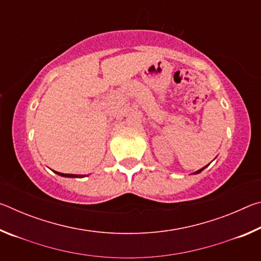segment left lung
<instances>
[{"label":"left lung","instance_id":"left-lung-1","mask_svg":"<svg viewBox=\"0 0 261 261\" xmlns=\"http://www.w3.org/2000/svg\"><path fill=\"white\" fill-rule=\"evenodd\" d=\"M207 166H208V165H207ZM207 166H205V167H204V168H201V169H199V170H197V171H194V173H193V174H194V175H196V174H199V173H201V171H202V170H204V169H205V168H206V167H207Z\"/></svg>","mask_w":261,"mask_h":261}]
</instances>
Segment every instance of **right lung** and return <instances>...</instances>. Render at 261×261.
Wrapping results in <instances>:
<instances>
[{
  "label": "right lung",
  "instance_id": "1",
  "mask_svg": "<svg viewBox=\"0 0 261 261\" xmlns=\"http://www.w3.org/2000/svg\"><path fill=\"white\" fill-rule=\"evenodd\" d=\"M55 174L62 176V177H70V178H82V177H85L87 175H73V174H62V173H57L55 171Z\"/></svg>",
  "mask_w": 261,
  "mask_h": 261
}]
</instances>
